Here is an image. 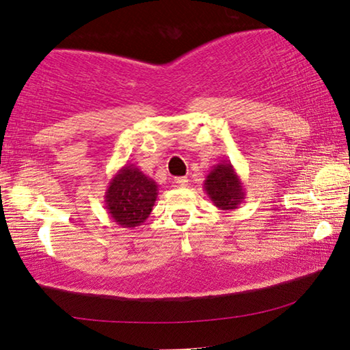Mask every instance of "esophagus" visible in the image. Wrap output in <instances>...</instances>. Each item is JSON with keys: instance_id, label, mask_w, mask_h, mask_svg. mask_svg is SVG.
Instances as JSON below:
<instances>
[{"instance_id": "1", "label": "esophagus", "mask_w": 350, "mask_h": 350, "mask_svg": "<svg viewBox=\"0 0 350 350\" xmlns=\"http://www.w3.org/2000/svg\"><path fill=\"white\" fill-rule=\"evenodd\" d=\"M174 183L177 187H187L188 185V177H176Z\"/></svg>"}]
</instances>
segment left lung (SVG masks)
<instances>
[{
  "instance_id": "obj_1",
  "label": "left lung",
  "mask_w": 350,
  "mask_h": 350,
  "mask_svg": "<svg viewBox=\"0 0 350 350\" xmlns=\"http://www.w3.org/2000/svg\"><path fill=\"white\" fill-rule=\"evenodd\" d=\"M204 191L219 210L239 208L245 199V189L239 174L230 162H219L213 167L204 182Z\"/></svg>"
}]
</instances>
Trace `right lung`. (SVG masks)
I'll use <instances>...</instances> for the list:
<instances>
[{"label":"right lung","mask_w":350,"mask_h":350,"mask_svg":"<svg viewBox=\"0 0 350 350\" xmlns=\"http://www.w3.org/2000/svg\"><path fill=\"white\" fill-rule=\"evenodd\" d=\"M159 185L134 163H126L112 176L105 193V208L122 228H135L150 217Z\"/></svg>","instance_id":"right-lung-1"}]
</instances>
